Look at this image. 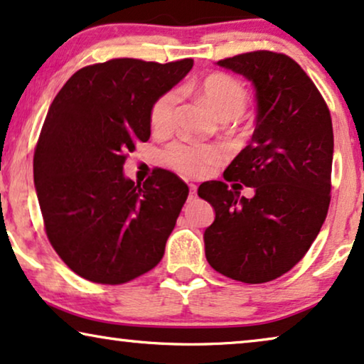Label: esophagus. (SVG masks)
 Masks as SVG:
<instances>
[{"label":"esophagus","mask_w":364,"mask_h":364,"mask_svg":"<svg viewBox=\"0 0 364 364\" xmlns=\"http://www.w3.org/2000/svg\"><path fill=\"white\" fill-rule=\"evenodd\" d=\"M196 198V185L190 183V200H195Z\"/></svg>","instance_id":"1"}]
</instances>
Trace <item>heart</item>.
<instances>
[{
    "instance_id": "b5f03b06",
    "label": "heart",
    "mask_w": 364,
    "mask_h": 364,
    "mask_svg": "<svg viewBox=\"0 0 364 364\" xmlns=\"http://www.w3.org/2000/svg\"><path fill=\"white\" fill-rule=\"evenodd\" d=\"M193 93L221 121L240 118L248 105V91L238 80L228 75H211L205 77ZM178 95L174 91L164 93L154 101L149 121L156 133H166L173 128ZM223 159L221 148L215 144L191 141H174L163 151V161L186 174H205L213 164Z\"/></svg>"
}]
</instances>
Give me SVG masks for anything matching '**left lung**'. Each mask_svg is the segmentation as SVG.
I'll return each instance as SVG.
<instances>
[{"label":"left lung","mask_w":364,"mask_h":364,"mask_svg":"<svg viewBox=\"0 0 364 364\" xmlns=\"http://www.w3.org/2000/svg\"><path fill=\"white\" fill-rule=\"evenodd\" d=\"M255 86L256 128L226 168V181H206L198 195L215 210L203 235L208 263L228 278L276 279L306 255L329 206L333 124L323 96L296 61L271 51L216 63ZM254 188L239 196V183Z\"/></svg>","instance_id":"obj_1"}]
</instances>
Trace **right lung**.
<instances>
[{
  "label": "right lung",
  "instance_id": "1",
  "mask_svg": "<svg viewBox=\"0 0 364 364\" xmlns=\"http://www.w3.org/2000/svg\"><path fill=\"white\" fill-rule=\"evenodd\" d=\"M193 68L119 58L81 68L53 100L33 174L46 235L81 278L121 284L153 269L188 198L183 179L154 169L124 176L126 153L151 134L149 113Z\"/></svg>",
  "mask_w": 364,
  "mask_h": 364
}]
</instances>
